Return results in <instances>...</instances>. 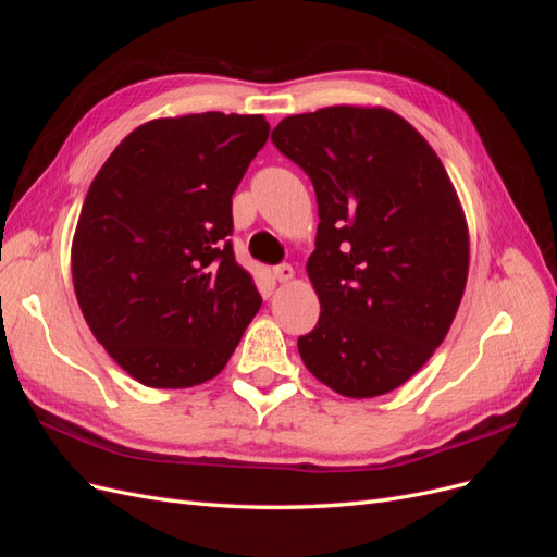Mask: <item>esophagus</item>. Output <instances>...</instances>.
Wrapping results in <instances>:
<instances>
[{
  "label": "esophagus",
  "mask_w": 557,
  "mask_h": 557,
  "mask_svg": "<svg viewBox=\"0 0 557 557\" xmlns=\"http://www.w3.org/2000/svg\"><path fill=\"white\" fill-rule=\"evenodd\" d=\"M293 274H295V272H293V267H290V264H285V262H283V264H276V267H274V278H276V281H281V283L290 281V278H293Z\"/></svg>",
  "instance_id": "esophagus-1"
}]
</instances>
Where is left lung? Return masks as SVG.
Here are the masks:
<instances>
[{
  "mask_svg": "<svg viewBox=\"0 0 557 557\" xmlns=\"http://www.w3.org/2000/svg\"><path fill=\"white\" fill-rule=\"evenodd\" d=\"M272 141L318 201L307 272L320 299L297 348L346 397L395 391L444 342L467 283V223L442 160L387 109L283 117Z\"/></svg>",
  "mask_w": 557,
  "mask_h": 557,
  "instance_id": "1",
  "label": "left lung"
}]
</instances>
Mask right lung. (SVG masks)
Returning <instances> with one entry per match:
<instances>
[{
  "label": "right lung",
  "instance_id": "1",
  "mask_svg": "<svg viewBox=\"0 0 557 557\" xmlns=\"http://www.w3.org/2000/svg\"><path fill=\"white\" fill-rule=\"evenodd\" d=\"M267 137L262 115L160 117L95 176L72 246L74 290L97 342L139 383L213 379L258 313L230 237L232 195Z\"/></svg>",
  "mask_w": 557,
  "mask_h": 557
}]
</instances>
